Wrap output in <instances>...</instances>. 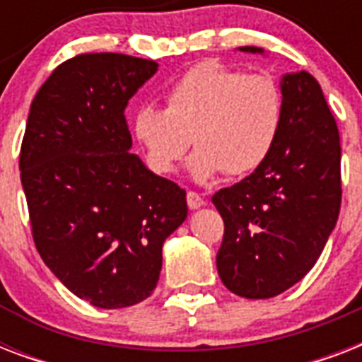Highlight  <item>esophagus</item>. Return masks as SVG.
<instances>
[{
    "label": "esophagus",
    "mask_w": 362,
    "mask_h": 362,
    "mask_svg": "<svg viewBox=\"0 0 362 362\" xmlns=\"http://www.w3.org/2000/svg\"><path fill=\"white\" fill-rule=\"evenodd\" d=\"M186 199H187V206H189L192 210L201 209V206L204 204L203 197H201V195H199V193H195V192H187Z\"/></svg>",
    "instance_id": "34e87169"
}]
</instances>
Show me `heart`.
I'll return each mask as SVG.
<instances>
[{
	"label": "heart",
	"instance_id": "heart-1",
	"mask_svg": "<svg viewBox=\"0 0 362 362\" xmlns=\"http://www.w3.org/2000/svg\"><path fill=\"white\" fill-rule=\"evenodd\" d=\"M167 107H144L133 131L148 167L170 175L193 144L187 173L209 184L227 173L246 176L269 159L280 136L284 99L269 75H246L218 62H203L167 92Z\"/></svg>",
	"mask_w": 362,
	"mask_h": 362
}]
</instances>
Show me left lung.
I'll return each mask as SVG.
<instances>
[{"label":"left lung","instance_id":"8db88e82","mask_svg":"<svg viewBox=\"0 0 362 362\" xmlns=\"http://www.w3.org/2000/svg\"><path fill=\"white\" fill-rule=\"evenodd\" d=\"M280 88L284 122L272 153L212 197L226 226L218 274L229 291L246 298L276 297L303 280L331 237L342 203L340 135L320 82L300 71L281 76Z\"/></svg>","mask_w":362,"mask_h":362}]
</instances>
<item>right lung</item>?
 Masks as SVG:
<instances>
[{"mask_svg":"<svg viewBox=\"0 0 362 362\" xmlns=\"http://www.w3.org/2000/svg\"><path fill=\"white\" fill-rule=\"evenodd\" d=\"M158 64L116 52L58 65L31 103L20 180L39 255L98 308L152 295L165 238L187 216L186 192L131 153L125 107Z\"/></svg>","mask_w":362,"mask_h":362,"instance_id":"right-lung-1","label":"right lung"}]
</instances>
